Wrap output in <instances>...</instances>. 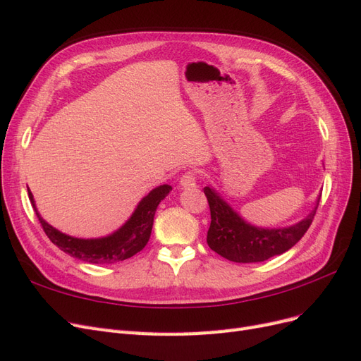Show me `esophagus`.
Returning <instances> with one entry per match:
<instances>
[{"instance_id": "obj_1", "label": "esophagus", "mask_w": 361, "mask_h": 361, "mask_svg": "<svg viewBox=\"0 0 361 361\" xmlns=\"http://www.w3.org/2000/svg\"><path fill=\"white\" fill-rule=\"evenodd\" d=\"M195 182H197V179H195V173L194 171H187V173L182 174L179 185L182 188H192V187H195Z\"/></svg>"}]
</instances>
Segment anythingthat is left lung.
Wrapping results in <instances>:
<instances>
[{"label":"left lung","instance_id":"obj_1","mask_svg":"<svg viewBox=\"0 0 361 361\" xmlns=\"http://www.w3.org/2000/svg\"><path fill=\"white\" fill-rule=\"evenodd\" d=\"M203 191L211 209L207 245L215 253L238 264L264 262L292 248L307 232L319 203V200L316 202L314 209L298 223L288 227L265 228L247 223L214 188L204 187Z\"/></svg>","mask_w":361,"mask_h":361}]
</instances>
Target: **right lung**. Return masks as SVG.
I'll use <instances>...</instances> for the list:
<instances>
[{"mask_svg":"<svg viewBox=\"0 0 361 361\" xmlns=\"http://www.w3.org/2000/svg\"><path fill=\"white\" fill-rule=\"evenodd\" d=\"M170 191V185H159V187L152 190L146 197L140 200L133 215H130L128 218V221L122 227H118L116 232L108 236L89 239L75 238L57 231L56 227L48 224L40 216L30 188L28 197L32 207H35L43 231H45L52 244H56L60 250L64 251V253H68L75 259L89 262V264L108 265L114 264V262L133 257L138 251L146 247L152 233V226H154L157 207L161 203V200L167 197V194Z\"/></svg>","mask_w":361,"mask_h":361,"instance_id":"right-lung-1","label":"right lung"}]
</instances>
